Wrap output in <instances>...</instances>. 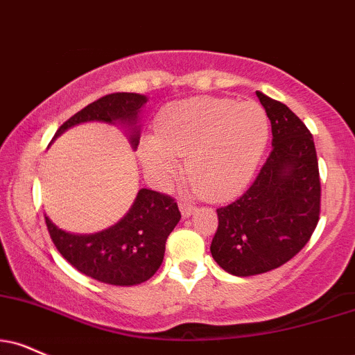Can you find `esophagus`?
I'll use <instances>...</instances> for the list:
<instances>
[{
  "label": "esophagus",
  "instance_id": "obj_1",
  "mask_svg": "<svg viewBox=\"0 0 355 355\" xmlns=\"http://www.w3.org/2000/svg\"><path fill=\"white\" fill-rule=\"evenodd\" d=\"M178 208H180L182 211V216L183 218H189V216L191 215V213L195 211V207L191 203H187V202H180L178 203Z\"/></svg>",
  "mask_w": 355,
  "mask_h": 355
}]
</instances>
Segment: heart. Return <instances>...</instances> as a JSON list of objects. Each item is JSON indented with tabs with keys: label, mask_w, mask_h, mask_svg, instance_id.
I'll return each mask as SVG.
<instances>
[{
	"label": "heart",
	"mask_w": 355,
	"mask_h": 355,
	"mask_svg": "<svg viewBox=\"0 0 355 355\" xmlns=\"http://www.w3.org/2000/svg\"><path fill=\"white\" fill-rule=\"evenodd\" d=\"M270 140V119L259 104L218 97L173 102L160 114L155 135L140 147L148 173L166 180L177 173L178 155L207 198L240 193L258 168Z\"/></svg>",
	"instance_id": "1"
}]
</instances>
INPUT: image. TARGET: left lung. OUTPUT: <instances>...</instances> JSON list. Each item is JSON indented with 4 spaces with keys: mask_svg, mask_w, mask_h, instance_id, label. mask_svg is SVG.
Returning a JSON list of instances; mask_svg holds the SVG:
<instances>
[{
    "mask_svg": "<svg viewBox=\"0 0 355 355\" xmlns=\"http://www.w3.org/2000/svg\"><path fill=\"white\" fill-rule=\"evenodd\" d=\"M271 122L272 150L253 185L216 210L213 259L234 276L283 266L309 241L321 211V180L314 140L284 104L256 91Z\"/></svg>",
    "mask_w": 355,
    "mask_h": 355,
    "instance_id": "1",
    "label": "left lung"
}]
</instances>
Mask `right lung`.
Masks as SVG:
<instances>
[{"instance_id": "add662e5", "label": "right lung", "mask_w": 355, "mask_h": 355, "mask_svg": "<svg viewBox=\"0 0 355 355\" xmlns=\"http://www.w3.org/2000/svg\"><path fill=\"white\" fill-rule=\"evenodd\" d=\"M145 102L147 97L142 94H109L67 119L54 139L83 122L121 123L129 130L130 145L137 150L140 140L139 114ZM44 218L51 240L76 270L105 284L134 286L150 279L159 270L166 238L182 215L172 196L142 189L127 215L99 233L72 234L58 228L49 216L44 215Z\"/></svg>"}]
</instances>
